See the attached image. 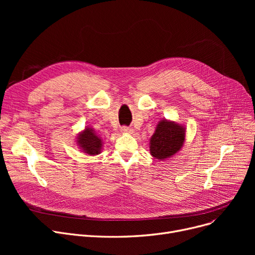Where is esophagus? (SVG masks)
Masks as SVG:
<instances>
[{
	"label": "esophagus",
	"instance_id": "34e87169",
	"mask_svg": "<svg viewBox=\"0 0 255 255\" xmlns=\"http://www.w3.org/2000/svg\"><path fill=\"white\" fill-rule=\"evenodd\" d=\"M132 128H129V127H122L121 128V132L122 133H127V134H129V133H132Z\"/></svg>",
	"mask_w": 255,
	"mask_h": 255
}]
</instances>
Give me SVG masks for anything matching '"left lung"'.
Here are the masks:
<instances>
[{"label":"left lung","mask_w":255,"mask_h":255,"mask_svg":"<svg viewBox=\"0 0 255 255\" xmlns=\"http://www.w3.org/2000/svg\"><path fill=\"white\" fill-rule=\"evenodd\" d=\"M185 140V125L167 119L160 120L149 141L150 154L160 161H164L181 151Z\"/></svg>","instance_id":"1"}]
</instances>
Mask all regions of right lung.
I'll return each mask as SVG.
<instances>
[{
	"mask_svg": "<svg viewBox=\"0 0 255 255\" xmlns=\"http://www.w3.org/2000/svg\"><path fill=\"white\" fill-rule=\"evenodd\" d=\"M75 144L86 155L97 156L102 151L104 141L91 126H86L85 129L77 134Z\"/></svg>",
	"mask_w": 255,
	"mask_h": 255,
	"instance_id": "right-lung-1",
	"label": "right lung"
}]
</instances>
